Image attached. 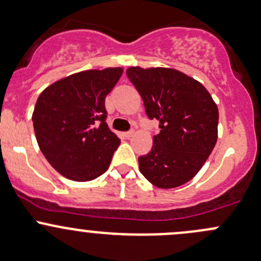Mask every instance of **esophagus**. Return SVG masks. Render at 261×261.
<instances>
[{
    "instance_id": "obj_1",
    "label": "esophagus",
    "mask_w": 261,
    "mask_h": 261,
    "mask_svg": "<svg viewBox=\"0 0 261 261\" xmlns=\"http://www.w3.org/2000/svg\"><path fill=\"white\" fill-rule=\"evenodd\" d=\"M123 136L125 137V138H132V137L134 136V132L133 130H129V132H125V133H123Z\"/></svg>"
}]
</instances>
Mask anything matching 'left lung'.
Returning a JSON list of instances; mask_svg holds the SVG:
<instances>
[{"mask_svg": "<svg viewBox=\"0 0 261 261\" xmlns=\"http://www.w3.org/2000/svg\"><path fill=\"white\" fill-rule=\"evenodd\" d=\"M127 75L141 94L147 116L159 120L139 170L162 189L180 187L201 169L218 139L219 112L206 88L180 71L129 67Z\"/></svg>", "mask_w": 261, "mask_h": 261, "instance_id": "8db88e82", "label": "left lung"}]
</instances>
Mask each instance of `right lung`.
I'll return each mask as SVG.
<instances>
[{"label":"right lung","instance_id":"add662e5","mask_svg":"<svg viewBox=\"0 0 261 261\" xmlns=\"http://www.w3.org/2000/svg\"><path fill=\"white\" fill-rule=\"evenodd\" d=\"M120 67L89 69L47 87L32 114L36 139L48 163L74 181H89L109 168L119 138L106 123V97Z\"/></svg>","mask_w":261,"mask_h":261}]
</instances>
